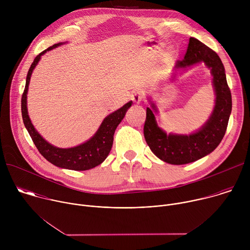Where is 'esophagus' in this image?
<instances>
[{"mask_svg": "<svg viewBox=\"0 0 250 250\" xmlns=\"http://www.w3.org/2000/svg\"><path fill=\"white\" fill-rule=\"evenodd\" d=\"M132 101L135 103V104H139L141 102V100L144 99V92H142L141 90H137L133 93L132 97H131Z\"/></svg>", "mask_w": 250, "mask_h": 250, "instance_id": "esophagus-1", "label": "esophagus"}]
</instances>
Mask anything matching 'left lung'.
<instances>
[{
	"label": "left lung",
	"instance_id": "obj_1",
	"mask_svg": "<svg viewBox=\"0 0 250 250\" xmlns=\"http://www.w3.org/2000/svg\"><path fill=\"white\" fill-rule=\"evenodd\" d=\"M202 62L210 71L216 99L208 121L196 131L189 134L166 133L158 126L154 116L158 114L156 104L147 98L150 108H146L145 137L151 151L166 163L182 165L197 161L215 150L226 133L231 113V94L224 64L215 51L190 38L185 57L176 62L171 80Z\"/></svg>",
	"mask_w": 250,
	"mask_h": 250
}]
</instances>
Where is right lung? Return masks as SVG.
I'll use <instances>...</instances> for the list:
<instances>
[{
    "label": "right lung",
    "instance_id": "1",
    "mask_svg": "<svg viewBox=\"0 0 250 250\" xmlns=\"http://www.w3.org/2000/svg\"><path fill=\"white\" fill-rule=\"evenodd\" d=\"M65 43L67 42H59V43L53 44L52 46L48 47L46 50L42 51L34 58L28 70V73L26 75L25 87L21 97V115H22V121H23L24 126L27 129L33 141V144L39 149L40 153L47 161H49L53 165L60 168L75 170V171H84L100 165L104 161L106 157H108L113 146L115 130L117 126L121 124L123 119L125 118L126 111L131 106L132 101H129L119 110L115 111L109 116H106L102 122L98 130L95 132V134L91 138H89L87 141L83 142V144L77 146L69 147V148H60L52 146L48 141H46L39 133V131L35 129L28 116V112H27L28 85H29L30 77L33 70L39 64L42 56L45 54L46 51H50Z\"/></svg>",
    "mask_w": 250,
    "mask_h": 250
}]
</instances>
